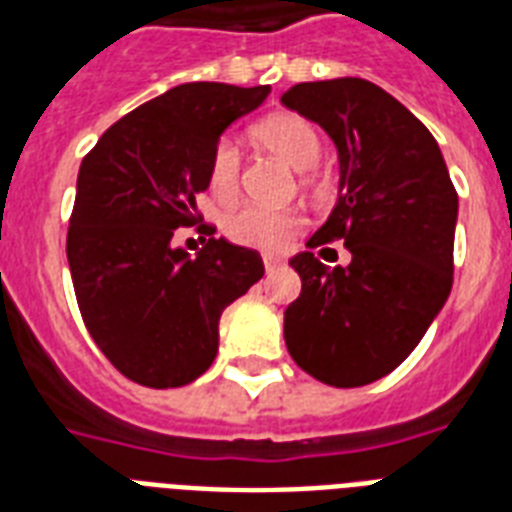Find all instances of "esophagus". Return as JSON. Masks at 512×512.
I'll return each instance as SVG.
<instances>
[{"instance_id":"esophagus-1","label":"esophagus","mask_w":512,"mask_h":512,"mask_svg":"<svg viewBox=\"0 0 512 512\" xmlns=\"http://www.w3.org/2000/svg\"><path fill=\"white\" fill-rule=\"evenodd\" d=\"M263 265H265V271L271 273V271H276V268H281V265H284V260H281L279 255H263Z\"/></svg>"}]
</instances>
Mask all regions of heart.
I'll return each instance as SVG.
<instances>
[{
    "mask_svg": "<svg viewBox=\"0 0 512 512\" xmlns=\"http://www.w3.org/2000/svg\"><path fill=\"white\" fill-rule=\"evenodd\" d=\"M255 140L265 151L279 156L292 170L308 172L321 159V135L308 119L297 114H276L268 116L252 130ZM239 151L231 140H220L209 156V191L220 201H228L239 191ZM303 220L295 212H276V209L249 207L236 209L225 220V233L236 244L255 249H284L295 239Z\"/></svg>",
    "mask_w": 512,
    "mask_h": 512,
    "instance_id": "b5f03b06",
    "label": "heart"
}]
</instances>
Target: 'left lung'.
Segmentation results:
<instances>
[{
  "label": "left lung",
  "mask_w": 512,
  "mask_h": 512,
  "mask_svg": "<svg viewBox=\"0 0 512 512\" xmlns=\"http://www.w3.org/2000/svg\"><path fill=\"white\" fill-rule=\"evenodd\" d=\"M281 103L319 124L340 159L337 204L308 247L350 252L345 268L313 252L289 260L303 292L284 311V340L311 377L361 388L417 348L452 292L457 191L428 127L377 84L303 82Z\"/></svg>",
  "instance_id": "left-lung-1"
}]
</instances>
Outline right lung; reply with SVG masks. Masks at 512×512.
Listing matches in <instances>:
<instances>
[{"instance_id":"right-lung-1","label":"right lung","mask_w":512,"mask_h":512,"mask_svg":"<svg viewBox=\"0 0 512 512\" xmlns=\"http://www.w3.org/2000/svg\"><path fill=\"white\" fill-rule=\"evenodd\" d=\"M271 87L177 84L122 116L84 156L66 255L82 319L111 364L146 388H180L217 356L220 316L263 279L255 249L225 239L188 255L209 156ZM215 233V231H212Z\"/></svg>"}]
</instances>
